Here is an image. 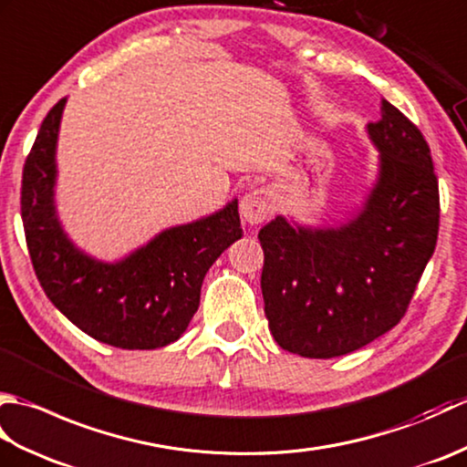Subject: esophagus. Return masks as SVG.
<instances>
[{"label":"esophagus","instance_id":"obj_1","mask_svg":"<svg viewBox=\"0 0 467 467\" xmlns=\"http://www.w3.org/2000/svg\"><path fill=\"white\" fill-rule=\"evenodd\" d=\"M241 216L246 224H261L271 213V196L266 191H253L241 198Z\"/></svg>","mask_w":467,"mask_h":467}]
</instances>
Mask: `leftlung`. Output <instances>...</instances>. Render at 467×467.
Returning <instances> with one entry per match:
<instances>
[{
    "instance_id": "8db88e82",
    "label": "left lung",
    "mask_w": 467,
    "mask_h": 467,
    "mask_svg": "<svg viewBox=\"0 0 467 467\" xmlns=\"http://www.w3.org/2000/svg\"><path fill=\"white\" fill-rule=\"evenodd\" d=\"M365 132L379 154L377 174L349 218L301 224L279 214L259 233L271 335L311 359L357 351L393 329L438 241V178L418 126L381 98V120Z\"/></svg>"
}]
</instances>
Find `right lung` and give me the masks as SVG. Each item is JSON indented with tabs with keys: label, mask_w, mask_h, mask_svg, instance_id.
Masks as SVG:
<instances>
[{
	"label": "right lung",
	"mask_w": 467,
	"mask_h": 467,
	"mask_svg": "<svg viewBox=\"0 0 467 467\" xmlns=\"http://www.w3.org/2000/svg\"><path fill=\"white\" fill-rule=\"evenodd\" d=\"M66 102L62 98L44 118L24 166L22 221L37 281L56 309L96 341L161 349L181 339L201 305L204 275L243 236L239 201L168 226L122 259H96L69 239L56 206Z\"/></svg>",
	"instance_id": "add662e5"
}]
</instances>
